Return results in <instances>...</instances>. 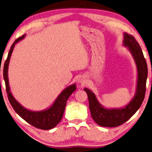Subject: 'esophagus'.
Returning <instances> with one entry per match:
<instances>
[{
  "instance_id": "34e87169",
  "label": "esophagus",
  "mask_w": 152,
  "mask_h": 152,
  "mask_svg": "<svg viewBox=\"0 0 152 152\" xmlns=\"http://www.w3.org/2000/svg\"><path fill=\"white\" fill-rule=\"evenodd\" d=\"M86 82H87L86 78L85 77H84V76L80 77V78L78 80V83H79L80 84H81L82 86L85 85L86 84Z\"/></svg>"
}]
</instances>
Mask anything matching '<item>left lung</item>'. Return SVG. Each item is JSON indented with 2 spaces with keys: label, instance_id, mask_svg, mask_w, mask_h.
I'll return each mask as SVG.
<instances>
[{
  "label": "left lung",
  "instance_id": "obj_1",
  "mask_svg": "<svg viewBox=\"0 0 152 152\" xmlns=\"http://www.w3.org/2000/svg\"><path fill=\"white\" fill-rule=\"evenodd\" d=\"M123 45L128 49L137 68L136 89L133 98L129 102L120 108H106L98 100L92 91L84 88L86 92L91 115L95 122L102 127H117L127 122L136 113L145 97L148 66L138 42L133 36L124 33Z\"/></svg>",
  "mask_w": 152,
  "mask_h": 152
}]
</instances>
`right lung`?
Masks as SVG:
<instances>
[{"mask_svg": "<svg viewBox=\"0 0 152 152\" xmlns=\"http://www.w3.org/2000/svg\"><path fill=\"white\" fill-rule=\"evenodd\" d=\"M25 37V34L16 39L10 47V50L8 54V57L4 64L3 77L6 85V90L8 95V98L12 106L13 109L20 116L30 125L41 129L48 130L54 128L61 121L64 114L66 102L70 96L76 90V84H73L66 87L62 92L60 94L50 106L45 110L40 111H32L26 108L18 102L12 96L10 92L9 86V76H8V70L10 59L12 55L13 49L15 45Z\"/></svg>", "mask_w": 152, "mask_h": 152, "instance_id": "obj_1", "label": "right lung"}]
</instances>
